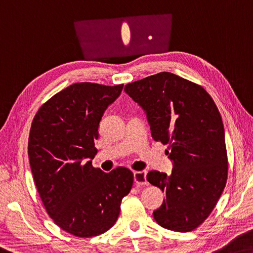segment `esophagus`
I'll list each match as a JSON object with an SVG mask.
<instances>
[{"label":"esophagus","mask_w":253,"mask_h":253,"mask_svg":"<svg viewBox=\"0 0 253 253\" xmlns=\"http://www.w3.org/2000/svg\"><path fill=\"white\" fill-rule=\"evenodd\" d=\"M134 181L137 186H146V171H134Z\"/></svg>","instance_id":"1"}]
</instances>
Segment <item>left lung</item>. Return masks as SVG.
Instances as JSON below:
<instances>
[{"instance_id": "1", "label": "left lung", "mask_w": 253, "mask_h": 253, "mask_svg": "<svg viewBox=\"0 0 253 253\" xmlns=\"http://www.w3.org/2000/svg\"><path fill=\"white\" fill-rule=\"evenodd\" d=\"M145 111L152 137L168 145L172 173L150 171L147 181L166 192L153 216L160 226L189 232L217 204L227 180V153L222 117L203 86L161 72L125 85Z\"/></svg>"}]
</instances>
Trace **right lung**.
I'll list each match as a JSON object with an SVG mask.
<instances>
[{"label":"right lung","mask_w":253,"mask_h":253,"mask_svg":"<svg viewBox=\"0 0 253 253\" xmlns=\"http://www.w3.org/2000/svg\"><path fill=\"white\" fill-rule=\"evenodd\" d=\"M123 86L72 84L43 103L31 124L28 155L40 198L56 225L79 238L114 226L133 187L127 168L106 173L92 167L100 120Z\"/></svg>","instance_id":"right-lung-1"}]
</instances>
